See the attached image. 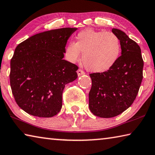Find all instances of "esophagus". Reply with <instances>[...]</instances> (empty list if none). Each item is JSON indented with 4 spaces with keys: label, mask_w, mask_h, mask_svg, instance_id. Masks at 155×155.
I'll return each mask as SVG.
<instances>
[{
    "label": "esophagus",
    "mask_w": 155,
    "mask_h": 155,
    "mask_svg": "<svg viewBox=\"0 0 155 155\" xmlns=\"http://www.w3.org/2000/svg\"><path fill=\"white\" fill-rule=\"evenodd\" d=\"M77 74H78V76H81V75L85 74V72H83L82 70L78 69V70H77Z\"/></svg>",
    "instance_id": "34e87169"
}]
</instances>
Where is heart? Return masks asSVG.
I'll return each mask as SVG.
<instances>
[{"instance_id": "1", "label": "heart", "mask_w": 155, "mask_h": 155, "mask_svg": "<svg viewBox=\"0 0 155 155\" xmlns=\"http://www.w3.org/2000/svg\"><path fill=\"white\" fill-rule=\"evenodd\" d=\"M76 43L70 41L65 48L68 61H78L82 53L83 65L93 72H104L116 64L121 54L120 38L115 34L87 28L76 36Z\"/></svg>"}]
</instances>
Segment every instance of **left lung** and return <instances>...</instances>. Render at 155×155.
<instances>
[{"mask_svg":"<svg viewBox=\"0 0 155 155\" xmlns=\"http://www.w3.org/2000/svg\"><path fill=\"white\" fill-rule=\"evenodd\" d=\"M112 32L121 41L122 55L108 71L90 74L89 107L94 115L104 118L117 116L130 107L143 78L140 46L121 30L113 28Z\"/></svg>","mask_w":155,"mask_h":155,"instance_id":"left-lung-1","label":"left lung"}]
</instances>
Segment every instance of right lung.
Masks as SVG:
<instances>
[{
	"label": "right lung",
	"instance_id": "obj_1",
	"mask_svg": "<svg viewBox=\"0 0 155 155\" xmlns=\"http://www.w3.org/2000/svg\"><path fill=\"white\" fill-rule=\"evenodd\" d=\"M77 28L44 31L18 44L11 59L10 85L18 105L40 117L57 115L66 84L77 78V65L64 57L67 41Z\"/></svg>",
	"mask_w": 155,
	"mask_h": 155
}]
</instances>
